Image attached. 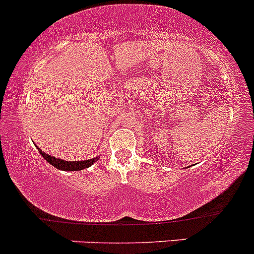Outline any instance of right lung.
I'll list each match as a JSON object with an SVG mask.
<instances>
[{"mask_svg":"<svg viewBox=\"0 0 254 254\" xmlns=\"http://www.w3.org/2000/svg\"><path fill=\"white\" fill-rule=\"evenodd\" d=\"M39 151L43 156V159H46V161H47L48 163H51L52 166H54V167L62 171H82L84 168H88L89 166L93 165V163L97 162L98 159H99V156H98L95 157V159H88L83 161H65V160L58 159V157L51 156V155L43 152L41 149H39Z\"/></svg>","mask_w":254,"mask_h":254,"instance_id":"add662e5","label":"right lung"}]
</instances>
